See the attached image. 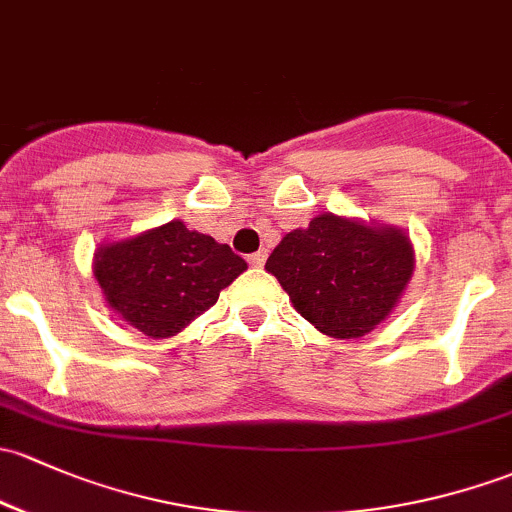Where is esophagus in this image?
Instances as JSON below:
<instances>
[{
    "label": "esophagus",
    "mask_w": 512,
    "mask_h": 512,
    "mask_svg": "<svg viewBox=\"0 0 512 512\" xmlns=\"http://www.w3.org/2000/svg\"><path fill=\"white\" fill-rule=\"evenodd\" d=\"M265 260H267V252H265V250H260V252H252V255L247 257V262H250L252 267H262V265H265Z\"/></svg>",
    "instance_id": "obj_1"
}]
</instances>
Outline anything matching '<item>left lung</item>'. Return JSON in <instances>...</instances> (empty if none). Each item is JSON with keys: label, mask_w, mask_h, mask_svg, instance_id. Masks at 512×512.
Masks as SVG:
<instances>
[{"label": "left lung", "mask_w": 512, "mask_h": 512, "mask_svg": "<svg viewBox=\"0 0 512 512\" xmlns=\"http://www.w3.org/2000/svg\"><path fill=\"white\" fill-rule=\"evenodd\" d=\"M265 270L321 333L358 338L400 301L412 279L414 250L400 228L321 213L309 228L284 235Z\"/></svg>", "instance_id": "left-lung-1"}]
</instances>
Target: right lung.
<instances>
[{"label": "right lung", "mask_w": 512, "mask_h": 512, "mask_svg": "<svg viewBox=\"0 0 512 512\" xmlns=\"http://www.w3.org/2000/svg\"><path fill=\"white\" fill-rule=\"evenodd\" d=\"M247 262L181 220L98 247L93 274L107 306L149 338H169L218 301Z\"/></svg>", "instance_id": "1"}]
</instances>
